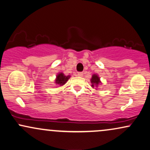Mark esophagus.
<instances>
[{"instance_id":"esophagus-1","label":"esophagus","mask_w":150,"mask_h":150,"mask_svg":"<svg viewBox=\"0 0 150 150\" xmlns=\"http://www.w3.org/2000/svg\"><path fill=\"white\" fill-rule=\"evenodd\" d=\"M83 75H84V74H83L82 72H79V73H77V76L79 77H82Z\"/></svg>"}]
</instances>
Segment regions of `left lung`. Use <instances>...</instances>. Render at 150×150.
Returning <instances> with one entry per match:
<instances>
[{
	"instance_id": "8db88e82",
	"label": "left lung",
	"mask_w": 150,
	"mask_h": 150,
	"mask_svg": "<svg viewBox=\"0 0 150 150\" xmlns=\"http://www.w3.org/2000/svg\"><path fill=\"white\" fill-rule=\"evenodd\" d=\"M91 86L92 87H95V86H98L101 81L100 80V77H98V75L96 74H94V75H92L91 79Z\"/></svg>"
}]
</instances>
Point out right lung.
I'll list each match as a JSON object with an SVG mask.
<instances>
[{
    "mask_svg": "<svg viewBox=\"0 0 150 150\" xmlns=\"http://www.w3.org/2000/svg\"><path fill=\"white\" fill-rule=\"evenodd\" d=\"M70 78V75H68V76H66L64 75L63 73H59L57 75V78L55 79V83L57 84L60 85V86H62V85L65 84L66 81L69 80Z\"/></svg>",
    "mask_w": 150,
    "mask_h": 150,
    "instance_id": "right-lung-1",
    "label": "right lung"
}]
</instances>
